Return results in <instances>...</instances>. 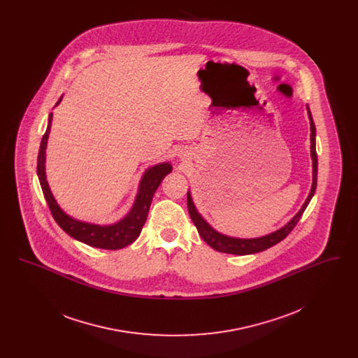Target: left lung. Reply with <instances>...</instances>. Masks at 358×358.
<instances>
[{"mask_svg":"<svg viewBox=\"0 0 358 358\" xmlns=\"http://www.w3.org/2000/svg\"><path fill=\"white\" fill-rule=\"evenodd\" d=\"M307 115H308V120H310V131H311V134H310V141H311L310 152H311V159H313V184H311V189H310V193L307 196L305 204L302 205V208L298 210V213L285 227L279 228L278 231H275L273 234H268V235L260 236V238H240L227 236L224 234H220L219 231H216L215 228H212V225L199 213V210L196 209L194 203L192 200V194L187 190V210H189L190 219H192V222H194L200 236L213 250H216L219 252H224V254H234V255L257 254V252H262V251L273 247L275 244H278L279 241H282L294 229L296 222H299V219L302 217L307 205H308L310 200L313 199V196L315 193L317 173H318V157H317V152H315V124H314V120L311 117L308 106H307Z\"/></svg>","mask_w":358,"mask_h":358,"instance_id":"obj_1","label":"left lung"}]
</instances>
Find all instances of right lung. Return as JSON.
<instances>
[{"instance_id":"right-lung-1","label":"right lung","mask_w":358,"mask_h":358,"mask_svg":"<svg viewBox=\"0 0 358 358\" xmlns=\"http://www.w3.org/2000/svg\"><path fill=\"white\" fill-rule=\"evenodd\" d=\"M63 96L57 101L56 106L62 102ZM52 126V113L48 118V126L45 130V134L41 139L40 150H38V157H37V176L38 181L43 189L44 197L48 203V206L51 209L52 216L55 222L59 224V227L69 234L71 238H76L85 244H88L95 248H103V250H120L129 244H131L136 240L142 227L145 225L148 213L150 209V204L153 200L154 193L162 182V180L171 173V165L169 162H161L157 164L152 168L146 169L143 173L138 193H136V201L129 210V213L120 219V222L108 225H99V224H92V222H80L67 215L57 201L55 200L52 194L51 189L47 181V174H45V150H47V143H48V136L51 131Z\"/></svg>"}]
</instances>
